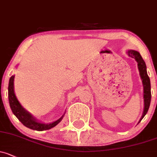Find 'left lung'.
Wrapping results in <instances>:
<instances>
[{"instance_id": "left-lung-1", "label": "left lung", "mask_w": 157, "mask_h": 157, "mask_svg": "<svg viewBox=\"0 0 157 157\" xmlns=\"http://www.w3.org/2000/svg\"><path fill=\"white\" fill-rule=\"evenodd\" d=\"M127 54L128 56L134 58L135 61L138 63V70H139L140 77H141V80H142L143 86H144V111H143V114L141 116V118L140 119V121L144 118V117L147 113L148 109H149L150 105H151V81H150V78L148 77L147 73V67L146 64H145L144 61L143 60L142 57L140 55L138 52L135 50H128L127 52ZM139 121V122H140Z\"/></svg>"}]
</instances>
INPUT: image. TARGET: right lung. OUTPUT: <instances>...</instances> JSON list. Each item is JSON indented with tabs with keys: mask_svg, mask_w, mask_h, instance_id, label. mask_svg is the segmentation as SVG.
Returning a JSON list of instances; mask_svg holds the SVG:
<instances>
[{
	"mask_svg": "<svg viewBox=\"0 0 157 157\" xmlns=\"http://www.w3.org/2000/svg\"><path fill=\"white\" fill-rule=\"evenodd\" d=\"M14 77L15 76H12L10 79L9 86H8V98H9V103L11 110H12L13 114L18 118V120L25 126L28 127L31 129L37 130V131H44V130L49 129V128L56 126L58 123H60L61 120L63 118V116L53 123L45 124V123L37 122L31 113H29V112L25 110L22 107V105H20L19 101L17 100L16 95H15L14 82H13L14 81Z\"/></svg>",
	"mask_w": 157,
	"mask_h": 157,
	"instance_id": "obj_1",
	"label": "right lung"
}]
</instances>
